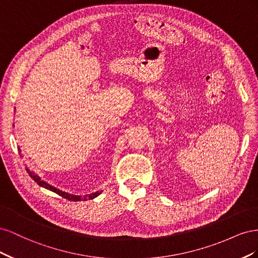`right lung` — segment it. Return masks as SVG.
<instances>
[{"mask_svg":"<svg viewBox=\"0 0 258 258\" xmlns=\"http://www.w3.org/2000/svg\"><path fill=\"white\" fill-rule=\"evenodd\" d=\"M27 172L29 173L31 178H33L34 181L40 186L44 187V188H46V189H49V190H51L53 192H56V194L59 195V196L63 197L66 199H68V200H71V201H80L82 199H84V200L93 199V198H96L97 196H99L101 192H102V190H101V191H96V192H93V194H90L89 196H84V197H82V196H75V195H71V194H68V192L62 191V190H59L58 188H56V187H52L51 185H49V184H47L46 182L42 181V179L40 178V176H37L36 174H34V172H32V171H30L29 169H27Z\"/></svg>","mask_w":258,"mask_h":258,"instance_id":"right-lung-1","label":"right lung"}]
</instances>
